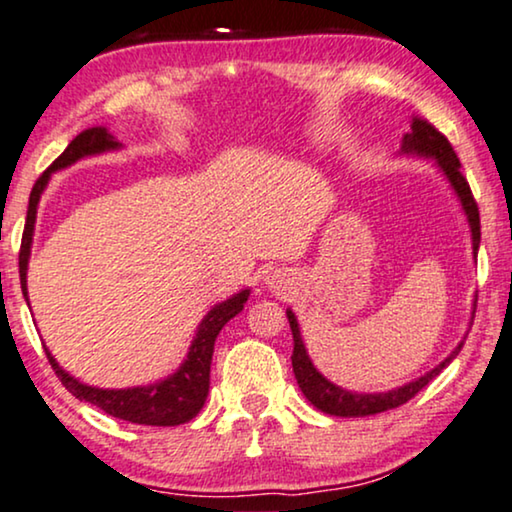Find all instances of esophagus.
Returning a JSON list of instances; mask_svg holds the SVG:
<instances>
[{
	"instance_id": "obj_1",
	"label": "esophagus",
	"mask_w": 512,
	"mask_h": 512,
	"mask_svg": "<svg viewBox=\"0 0 512 512\" xmlns=\"http://www.w3.org/2000/svg\"><path fill=\"white\" fill-rule=\"evenodd\" d=\"M268 284H282V277L280 275H272V277H268Z\"/></svg>"
}]
</instances>
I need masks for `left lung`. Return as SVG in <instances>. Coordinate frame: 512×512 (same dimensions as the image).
I'll return each instance as SVG.
<instances>
[{
  "instance_id": "8db88e82",
  "label": "left lung",
  "mask_w": 512,
  "mask_h": 512,
  "mask_svg": "<svg viewBox=\"0 0 512 512\" xmlns=\"http://www.w3.org/2000/svg\"><path fill=\"white\" fill-rule=\"evenodd\" d=\"M402 152H414V155H421V157H433L437 167L444 171V176H447L451 188L456 190V195L461 199V207L468 216L470 232H473V251L477 254V247H480V211H477V202L473 192H470L466 176L461 174V162L459 157H456L454 148H451V143L447 141V136H442L440 131L428 122V119L414 117L411 119V131L402 138ZM287 317H289L291 334H294V355H291V367H294L298 388L303 390V395L308 397V402L313 404V407L331 416H371V414H381V411L400 407V404L409 402L418 390L426 388L428 383L433 381V378L440 374V371L447 367L456 355H459L463 345L461 343L459 348H456L442 364H437L433 371H428L426 376L407 383V386L388 390V393H374V395L350 393V390L334 386V383L327 381V378L313 367L308 353H305V345H303L301 331H298V322L294 313L287 310Z\"/></svg>"
}]
</instances>
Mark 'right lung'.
Returning <instances> with one entry per match:
<instances>
[{"label": "right lung", "instance_id": "right-lung-1", "mask_svg": "<svg viewBox=\"0 0 512 512\" xmlns=\"http://www.w3.org/2000/svg\"><path fill=\"white\" fill-rule=\"evenodd\" d=\"M119 143L108 134L105 126H91L84 129L82 134L75 136L70 141L68 148L63 150V155L37 178L35 188L30 192V204H28V218H25V230H23V242H21V254H18V272H21V289L28 296V287H25V275H28V258L32 247V232H35V218H37V204L39 197L49 183L53 171L70 167L77 159L98 155L105 150H117ZM249 298V289L240 291L228 301L218 303L216 308L209 310V315L204 317L202 324L197 327L195 341L190 345V353L181 364V369L176 374H171L159 383H150V386H138V388H124V390H103L79 383L77 378H72L63 367H58V362L53 360L49 350V364L56 371V376L61 378V383L70 390L72 395L79 400L96 404L98 409H103L105 414L122 418V421L141 423V426H181L188 423L190 418L199 414V409L204 407V400L209 395V371H211V355H214V343L218 331L228 324L237 313H242L244 303Z\"/></svg>", "mask_w": 512, "mask_h": 512}]
</instances>
